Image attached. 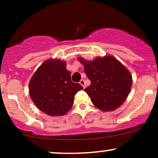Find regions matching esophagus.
Returning a JSON list of instances; mask_svg holds the SVG:
<instances>
[{
	"mask_svg": "<svg viewBox=\"0 0 158 158\" xmlns=\"http://www.w3.org/2000/svg\"><path fill=\"white\" fill-rule=\"evenodd\" d=\"M79 84H80L81 86L83 87V88H85V80H83V79H81V80L79 81Z\"/></svg>",
	"mask_w": 158,
	"mask_h": 158,
	"instance_id": "esophagus-1",
	"label": "esophagus"
}]
</instances>
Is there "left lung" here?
<instances>
[{
    "label": "left lung",
    "mask_w": 158,
    "mask_h": 158,
    "mask_svg": "<svg viewBox=\"0 0 158 158\" xmlns=\"http://www.w3.org/2000/svg\"><path fill=\"white\" fill-rule=\"evenodd\" d=\"M91 83L85 91L93 104L102 111H112L126 101L132 85L129 70L114 56L97 57L93 61L78 58Z\"/></svg>",
    "instance_id": "left-lung-1"
}]
</instances>
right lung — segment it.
Returning <instances> with one entry per match:
<instances>
[{"label": "right lung", "instance_id": "add662e5", "mask_svg": "<svg viewBox=\"0 0 158 158\" xmlns=\"http://www.w3.org/2000/svg\"><path fill=\"white\" fill-rule=\"evenodd\" d=\"M70 79L66 61L48 59L36 70L30 81L29 94L40 110L48 115L63 116L72 108L74 96L82 90Z\"/></svg>", "mask_w": 158, "mask_h": 158}]
</instances>
